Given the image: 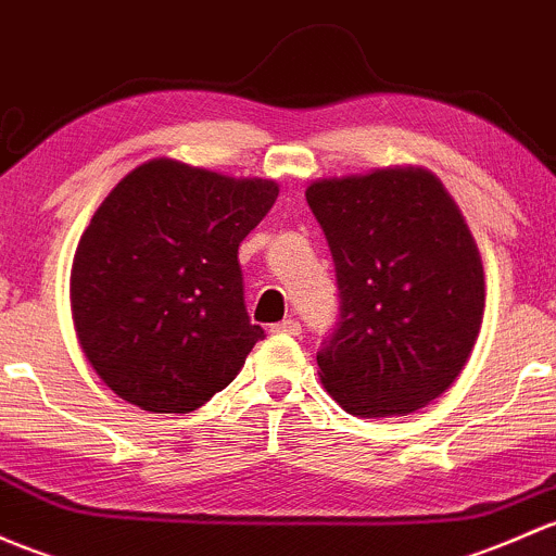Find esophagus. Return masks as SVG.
<instances>
[{
	"label": "esophagus",
	"mask_w": 556,
	"mask_h": 556,
	"mask_svg": "<svg viewBox=\"0 0 556 556\" xmlns=\"http://www.w3.org/2000/svg\"><path fill=\"white\" fill-rule=\"evenodd\" d=\"M271 332H277V336H301V325L295 319H285V323L271 325Z\"/></svg>",
	"instance_id": "1"
}]
</instances>
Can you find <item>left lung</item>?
<instances>
[{
	"label": "left lung",
	"mask_w": 556,
	"mask_h": 556,
	"mask_svg": "<svg viewBox=\"0 0 556 556\" xmlns=\"http://www.w3.org/2000/svg\"><path fill=\"white\" fill-rule=\"evenodd\" d=\"M341 290L317 354L327 394L359 418L410 416L442 396L475 349L484 268L464 213L418 165L312 180Z\"/></svg>",
	"instance_id": "left-lung-1"
}]
</instances>
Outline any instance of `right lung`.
Here are the masks:
<instances>
[{
	"label": "right lung",
	"instance_id": "1",
	"mask_svg": "<svg viewBox=\"0 0 556 556\" xmlns=\"http://www.w3.org/2000/svg\"><path fill=\"white\" fill-rule=\"evenodd\" d=\"M279 194L271 178L143 162L109 191L72 263V319L92 370L149 413H191L263 338L244 308L239 242Z\"/></svg>",
	"mask_w": 556,
	"mask_h": 556
}]
</instances>
